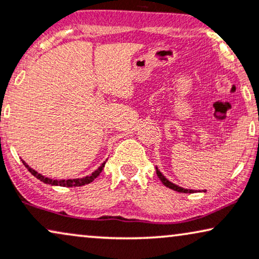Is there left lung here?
Wrapping results in <instances>:
<instances>
[{
  "label": "left lung",
  "instance_id": "left-lung-1",
  "mask_svg": "<svg viewBox=\"0 0 259 259\" xmlns=\"http://www.w3.org/2000/svg\"><path fill=\"white\" fill-rule=\"evenodd\" d=\"M156 168V175H158V177L160 178V181L162 182V184L165 185V186H167V188H169V189H172V190H175V191H178V192H183V194H192V192H195V190H190V189H184V188H181V186H178V185H176V184H173V183H171L168 181V179H166V177L162 175L161 172L159 171L158 169V167H155ZM204 192H205V190H204Z\"/></svg>",
  "mask_w": 259,
  "mask_h": 259
}]
</instances>
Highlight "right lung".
<instances>
[{
  "instance_id": "obj_1",
  "label": "right lung",
  "mask_w": 259,
  "mask_h": 259,
  "mask_svg": "<svg viewBox=\"0 0 259 259\" xmlns=\"http://www.w3.org/2000/svg\"><path fill=\"white\" fill-rule=\"evenodd\" d=\"M22 163H24L25 167L27 168L28 171L31 172L32 175H33V176L35 177V178L39 179V181L42 182V183H45V184L56 185V186H58V185H60V186H68V188H73V186H82V185L90 184V183L93 182L94 179H96L97 177L100 175L101 171H103V168L105 167V163H106V162H103V163H101V165L99 166V168L96 169V171H94V172L92 173V175H90V176L83 177V178L67 179V181H65V179H60V181H58V179H51V178H48V177L41 176L40 173H38L37 171H34L33 168L29 167V166L27 165V163H26V162L24 161V160H22Z\"/></svg>"
}]
</instances>
